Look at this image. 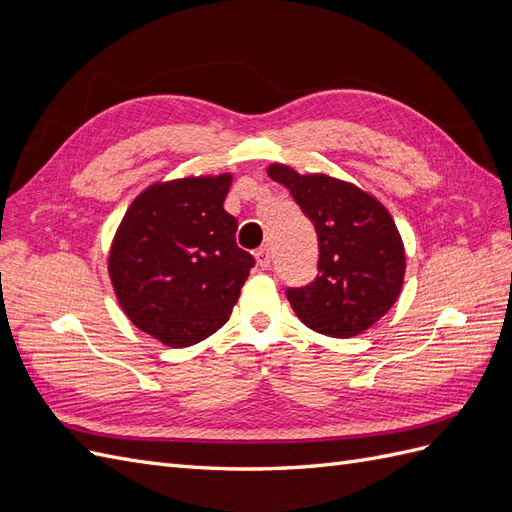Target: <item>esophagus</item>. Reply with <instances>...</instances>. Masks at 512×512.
Listing matches in <instances>:
<instances>
[{"instance_id":"34e87169","label":"esophagus","mask_w":512,"mask_h":512,"mask_svg":"<svg viewBox=\"0 0 512 512\" xmlns=\"http://www.w3.org/2000/svg\"><path fill=\"white\" fill-rule=\"evenodd\" d=\"M256 260H258V267L260 269H267L271 265V250L269 245H262L260 250L256 252Z\"/></svg>"}]
</instances>
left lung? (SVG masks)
Wrapping results in <instances>:
<instances>
[{
  "mask_svg": "<svg viewBox=\"0 0 512 512\" xmlns=\"http://www.w3.org/2000/svg\"><path fill=\"white\" fill-rule=\"evenodd\" d=\"M267 173L292 194L318 235L316 280L286 290L294 314L329 337L363 333L404 286L406 254L391 213L346 181L299 175L284 164H271Z\"/></svg>",
  "mask_w": 512,
  "mask_h": 512,
  "instance_id": "obj_1",
  "label": "left lung"
}]
</instances>
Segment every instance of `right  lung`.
<instances>
[{
	"label": "right lung",
	"mask_w": 512,
	"mask_h": 512,
	"mask_svg": "<svg viewBox=\"0 0 512 512\" xmlns=\"http://www.w3.org/2000/svg\"><path fill=\"white\" fill-rule=\"evenodd\" d=\"M230 175L156 183L123 215L108 273L126 316L173 348L222 329L256 260L224 211Z\"/></svg>",
	"instance_id": "add662e5"
}]
</instances>
